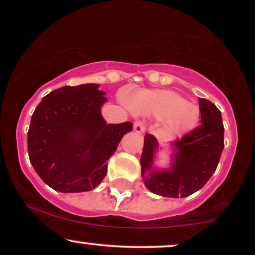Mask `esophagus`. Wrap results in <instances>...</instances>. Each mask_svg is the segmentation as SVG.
Masks as SVG:
<instances>
[{
  "mask_svg": "<svg viewBox=\"0 0 255 255\" xmlns=\"http://www.w3.org/2000/svg\"><path fill=\"white\" fill-rule=\"evenodd\" d=\"M133 131L137 132V133H142L145 131V125L142 124V122L137 121L133 124Z\"/></svg>",
  "mask_w": 255,
  "mask_h": 255,
  "instance_id": "esophagus-1",
  "label": "esophagus"
}]
</instances>
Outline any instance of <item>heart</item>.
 I'll return each mask as SVG.
<instances>
[{"instance_id":"b5f03b06","label":"heart","mask_w":255,"mask_h":255,"mask_svg":"<svg viewBox=\"0 0 255 255\" xmlns=\"http://www.w3.org/2000/svg\"><path fill=\"white\" fill-rule=\"evenodd\" d=\"M125 103L138 115L163 120L165 131L173 135L189 133L200 121L198 108L170 90H140Z\"/></svg>"}]
</instances>
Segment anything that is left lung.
I'll use <instances>...</instances> for the list:
<instances>
[{
  "mask_svg": "<svg viewBox=\"0 0 255 255\" xmlns=\"http://www.w3.org/2000/svg\"><path fill=\"white\" fill-rule=\"evenodd\" d=\"M198 101L201 125L172 142L174 153L169 169H153L158 140L152 134L145 135L141 175L152 193L165 197H187L200 190L217 168L224 148L222 114L209 100Z\"/></svg>",
  "mask_w": 255,
  "mask_h": 255,
  "instance_id": "1",
  "label": "left lung"
}]
</instances>
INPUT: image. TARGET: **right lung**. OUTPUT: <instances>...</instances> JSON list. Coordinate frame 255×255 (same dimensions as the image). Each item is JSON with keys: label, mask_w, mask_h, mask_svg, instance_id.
I'll return each mask as SVG.
<instances>
[{"label": "right lung", "mask_w": 255, "mask_h": 255, "mask_svg": "<svg viewBox=\"0 0 255 255\" xmlns=\"http://www.w3.org/2000/svg\"><path fill=\"white\" fill-rule=\"evenodd\" d=\"M99 85L65 86L43 97L27 132L30 162L47 186L60 193L96 188L107 175L108 160L131 122L107 124V101Z\"/></svg>", "instance_id": "add662e5"}]
</instances>
